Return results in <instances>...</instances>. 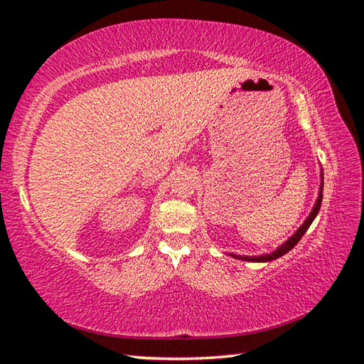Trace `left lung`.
Returning a JSON list of instances; mask_svg holds the SVG:
<instances>
[{
	"label": "left lung",
	"mask_w": 364,
	"mask_h": 364,
	"mask_svg": "<svg viewBox=\"0 0 364 364\" xmlns=\"http://www.w3.org/2000/svg\"><path fill=\"white\" fill-rule=\"evenodd\" d=\"M322 176V182H321V190H318V196H317V200L314 203V208L311 209L310 215L306 217L305 222L302 223V226L296 230V232L285 241L284 245H281L277 250H273L272 253H264V255H259V257H243V255H235V253H229L230 257H234L237 259H243V261H249V262H267V261H273L277 259L282 255H285L289 250H291L297 243H299V240L304 237V234L306 232V229L310 228V225L313 223V220L316 218L318 209H321V205H322V193H323V171L321 173Z\"/></svg>",
	"instance_id": "obj_1"
}]
</instances>
